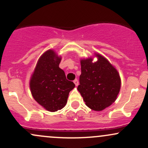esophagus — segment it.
Wrapping results in <instances>:
<instances>
[{"instance_id":"34e87169","label":"esophagus","mask_w":148,"mask_h":148,"mask_svg":"<svg viewBox=\"0 0 148 148\" xmlns=\"http://www.w3.org/2000/svg\"><path fill=\"white\" fill-rule=\"evenodd\" d=\"M74 84H75V86H77L78 85H79V81H78V80L77 79H75L74 81Z\"/></svg>"}]
</instances>
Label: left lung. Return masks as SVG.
<instances>
[{
    "mask_svg": "<svg viewBox=\"0 0 148 148\" xmlns=\"http://www.w3.org/2000/svg\"><path fill=\"white\" fill-rule=\"evenodd\" d=\"M97 60L93 58L80 60L81 74L77 90L86 105L92 110L101 111L110 106L117 99L121 79L114 66L101 54L95 53Z\"/></svg>",
    "mask_w": 148,
    "mask_h": 148,
    "instance_id": "left-lung-1",
    "label": "left lung"
}]
</instances>
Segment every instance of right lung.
Here are the masks:
<instances>
[{"label":"right lung","mask_w":148,"mask_h":148,"mask_svg":"<svg viewBox=\"0 0 148 148\" xmlns=\"http://www.w3.org/2000/svg\"><path fill=\"white\" fill-rule=\"evenodd\" d=\"M62 57L53 49L46 51L37 60L30 76L29 86L34 99L47 111L62 109L67 102L69 93L75 87L66 79L59 67Z\"/></svg>","instance_id":"obj_1"}]
</instances>
